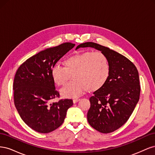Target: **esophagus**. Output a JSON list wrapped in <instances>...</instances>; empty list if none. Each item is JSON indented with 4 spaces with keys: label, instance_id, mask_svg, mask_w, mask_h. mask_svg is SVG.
Returning <instances> with one entry per match:
<instances>
[{
    "label": "esophagus",
    "instance_id": "1",
    "mask_svg": "<svg viewBox=\"0 0 155 155\" xmlns=\"http://www.w3.org/2000/svg\"><path fill=\"white\" fill-rule=\"evenodd\" d=\"M79 100H80V99H74L73 100V103H74V104H76V103L78 102Z\"/></svg>",
    "mask_w": 155,
    "mask_h": 155
}]
</instances>
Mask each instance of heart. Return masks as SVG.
Segmentation results:
<instances>
[{"mask_svg": "<svg viewBox=\"0 0 155 155\" xmlns=\"http://www.w3.org/2000/svg\"><path fill=\"white\" fill-rule=\"evenodd\" d=\"M64 67L55 64L51 70L54 83L64 85L72 74V81L61 89L64 97L74 98L81 95L87 88L95 91L106 83L110 73V65L106 55L100 51H85L74 54L64 60Z\"/></svg>", "mask_w": 155, "mask_h": 155, "instance_id": "1", "label": "heart"}]
</instances>
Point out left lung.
Instances as JSON below:
<instances>
[{"instance_id": "1", "label": "left lung", "mask_w": 155, "mask_h": 155, "mask_svg": "<svg viewBox=\"0 0 155 155\" xmlns=\"http://www.w3.org/2000/svg\"><path fill=\"white\" fill-rule=\"evenodd\" d=\"M94 48L104 53L110 65L106 83L93 92L88 122L102 133H109L121 127L132 114L140 98L139 74L135 65L123 55L92 42L78 45Z\"/></svg>"}]
</instances>
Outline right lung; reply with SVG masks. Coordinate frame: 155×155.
Listing matches in <instances>:
<instances>
[{
  "label": "right lung",
  "instance_id": "obj_1",
  "mask_svg": "<svg viewBox=\"0 0 155 155\" xmlns=\"http://www.w3.org/2000/svg\"><path fill=\"white\" fill-rule=\"evenodd\" d=\"M75 44L64 43L41 51L18 68L13 82L14 104L24 122L40 133H48L62 125L72 100L50 104L59 96L51 70Z\"/></svg>",
  "mask_w": 155,
  "mask_h": 155
}]
</instances>
